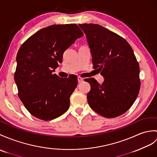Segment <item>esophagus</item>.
<instances>
[{
  "mask_svg": "<svg viewBox=\"0 0 157 157\" xmlns=\"http://www.w3.org/2000/svg\"><path fill=\"white\" fill-rule=\"evenodd\" d=\"M78 83H81V82H83V78H82L81 77H78Z\"/></svg>",
  "mask_w": 157,
  "mask_h": 157,
  "instance_id": "esophagus-1",
  "label": "esophagus"
}]
</instances>
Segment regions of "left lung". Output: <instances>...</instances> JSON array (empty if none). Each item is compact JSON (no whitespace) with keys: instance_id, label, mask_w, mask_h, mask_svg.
Listing matches in <instances>:
<instances>
[{"instance_id":"left-lung-1","label":"left lung","mask_w":157,"mask_h":157,"mask_svg":"<svg viewBox=\"0 0 157 157\" xmlns=\"http://www.w3.org/2000/svg\"><path fill=\"white\" fill-rule=\"evenodd\" d=\"M86 35L94 68L104 81L86 79L91 90L87 102L105 118H115L128 110L135 101L140 87V67L132 47L115 33L97 24H80Z\"/></svg>"}]
</instances>
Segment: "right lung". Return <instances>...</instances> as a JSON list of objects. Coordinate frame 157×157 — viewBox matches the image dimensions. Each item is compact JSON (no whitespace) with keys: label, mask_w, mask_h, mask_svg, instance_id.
<instances>
[{"label":"right lung","mask_w":157,"mask_h":157,"mask_svg":"<svg viewBox=\"0 0 157 157\" xmlns=\"http://www.w3.org/2000/svg\"><path fill=\"white\" fill-rule=\"evenodd\" d=\"M83 35L76 24L53 25L36 32L21 46L14 81L20 100L35 117L51 120L69 109L77 76L63 79L52 73L65 51Z\"/></svg>","instance_id":"right-lung-1"}]
</instances>
